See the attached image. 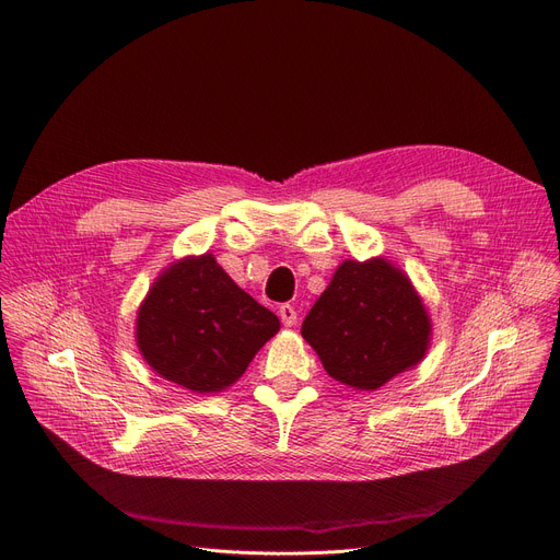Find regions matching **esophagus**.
Here are the masks:
<instances>
[{
  "label": "esophagus",
  "instance_id": "1",
  "mask_svg": "<svg viewBox=\"0 0 560 560\" xmlns=\"http://www.w3.org/2000/svg\"><path fill=\"white\" fill-rule=\"evenodd\" d=\"M279 318L285 327H293L298 323V311L293 304H281L279 306Z\"/></svg>",
  "mask_w": 560,
  "mask_h": 560
}]
</instances>
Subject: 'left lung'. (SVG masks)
Wrapping results in <instances>:
<instances>
[{
    "instance_id": "obj_1",
    "label": "left lung",
    "mask_w": 560,
    "mask_h": 560,
    "mask_svg": "<svg viewBox=\"0 0 560 560\" xmlns=\"http://www.w3.org/2000/svg\"><path fill=\"white\" fill-rule=\"evenodd\" d=\"M329 377L359 392L380 388L419 363L430 320L417 290L392 262H340L302 323Z\"/></svg>"
}]
</instances>
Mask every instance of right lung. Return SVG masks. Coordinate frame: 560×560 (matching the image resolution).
Listing matches in <instances>:
<instances>
[{
	"label": "right lung",
	"mask_w": 560,
	"mask_h": 560,
	"mask_svg": "<svg viewBox=\"0 0 560 560\" xmlns=\"http://www.w3.org/2000/svg\"><path fill=\"white\" fill-rule=\"evenodd\" d=\"M277 331V315L237 288L210 254L168 267L137 315V343L149 366L197 394L231 386Z\"/></svg>",
	"instance_id": "obj_1"
}]
</instances>
